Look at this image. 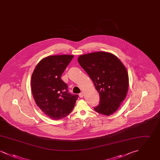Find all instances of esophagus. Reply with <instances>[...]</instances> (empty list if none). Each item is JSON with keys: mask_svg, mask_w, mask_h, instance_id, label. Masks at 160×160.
Wrapping results in <instances>:
<instances>
[{"mask_svg": "<svg viewBox=\"0 0 160 160\" xmlns=\"http://www.w3.org/2000/svg\"><path fill=\"white\" fill-rule=\"evenodd\" d=\"M79 96H80V98H83L84 96L83 92H81V93L79 94Z\"/></svg>", "mask_w": 160, "mask_h": 160, "instance_id": "34e87169", "label": "esophagus"}]
</instances>
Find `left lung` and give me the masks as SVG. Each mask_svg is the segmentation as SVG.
<instances>
[{"label":"left lung","mask_w":160,"mask_h":160,"mask_svg":"<svg viewBox=\"0 0 160 160\" xmlns=\"http://www.w3.org/2000/svg\"><path fill=\"white\" fill-rule=\"evenodd\" d=\"M78 62L99 93V104L94 110L106 116L114 113L128 90V74L124 65L113 54L105 52L80 55Z\"/></svg>","instance_id":"1"}]
</instances>
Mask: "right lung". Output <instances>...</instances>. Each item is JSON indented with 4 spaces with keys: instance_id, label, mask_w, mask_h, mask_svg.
Masks as SVG:
<instances>
[{
    "instance_id": "obj_1",
    "label": "right lung",
    "mask_w": 160,
    "mask_h": 160,
    "mask_svg": "<svg viewBox=\"0 0 160 160\" xmlns=\"http://www.w3.org/2000/svg\"><path fill=\"white\" fill-rule=\"evenodd\" d=\"M73 55L49 56L41 60L31 78V89L37 106L53 120L67 116L75 106L78 95L69 93L61 76Z\"/></svg>"
}]
</instances>
